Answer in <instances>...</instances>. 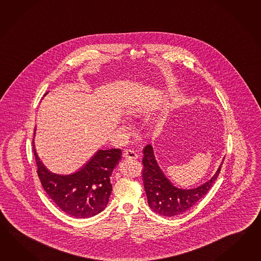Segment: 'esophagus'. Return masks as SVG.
<instances>
[{"label":"esophagus","mask_w":261,"mask_h":261,"mask_svg":"<svg viewBox=\"0 0 261 261\" xmlns=\"http://www.w3.org/2000/svg\"><path fill=\"white\" fill-rule=\"evenodd\" d=\"M122 155L124 158H127V159H137L139 157L138 154L132 150H126V151H123Z\"/></svg>","instance_id":"esophagus-1"}]
</instances>
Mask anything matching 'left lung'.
Returning <instances> with one entry per match:
<instances>
[{"label":"left lung","mask_w":261,"mask_h":261,"mask_svg":"<svg viewBox=\"0 0 261 261\" xmlns=\"http://www.w3.org/2000/svg\"><path fill=\"white\" fill-rule=\"evenodd\" d=\"M143 154L142 180L149 206L158 215L168 217L185 213L201 199L212 188L223 165L221 164L217 172L206 184L195 189L182 190L172 186L165 177L157 165L151 145L145 147Z\"/></svg>","instance_id":"obj_1"}]
</instances>
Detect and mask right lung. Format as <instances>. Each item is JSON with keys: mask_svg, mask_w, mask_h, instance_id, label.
I'll return each mask as SVG.
<instances>
[{"mask_svg": "<svg viewBox=\"0 0 261 261\" xmlns=\"http://www.w3.org/2000/svg\"><path fill=\"white\" fill-rule=\"evenodd\" d=\"M33 149L41 185L66 215L89 218L107 207L112 191L110 176L122 158L121 149L99 150L81 170L64 176L46 169L35 151L34 140Z\"/></svg>", "mask_w": 261, "mask_h": 261, "instance_id": "add662e5", "label": "right lung"}]
</instances>
